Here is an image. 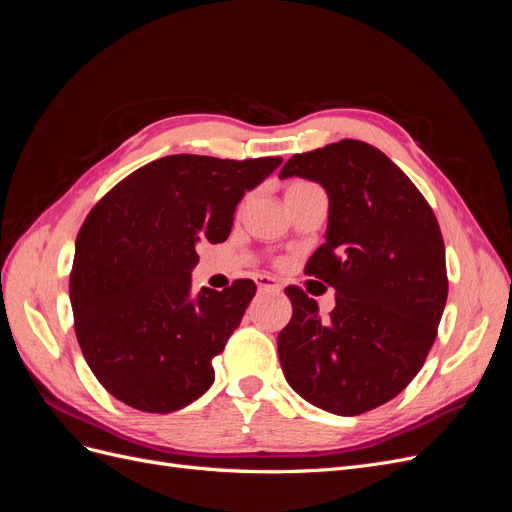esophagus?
<instances>
[{"mask_svg": "<svg viewBox=\"0 0 512 512\" xmlns=\"http://www.w3.org/2000/svg\"><path fill=\"white\" fill-rule=\"evenodd\" d=\"M256 284H258V290H271V292H280L282 290V284H277L271 275H258L256 277Z\"/></svg>", "mask_w": 512, "mask_h": 512, "instance_id": "1", "label": "esophagus"}]
</instances>
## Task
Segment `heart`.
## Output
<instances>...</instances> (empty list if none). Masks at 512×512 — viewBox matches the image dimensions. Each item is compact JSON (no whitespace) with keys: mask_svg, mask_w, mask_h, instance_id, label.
<instances>
[{"mask_svg":"<svg viewBox=\"0 0 512 512\" xmlns=\"http://www.w3.org/2000/svg\"><path fill=\"white\" fill-rule=\"evenodd\" d=\"M309 185H312V183H307V181H292V183L288 185L286 194H288V192H297V190H303V188H309Z\"/></svg>","mask_w":512,"mask_h":512,"instance_id":"1","label":"heart"}]
</instances>
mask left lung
<instances>
[{"label":"left lung","instance_id":"obj_1","mask_svg":"<svg viewBox=\"0 0 512 512\" xmlns=\"http://www.w3.org/2000/svg\"><path fill=\"white\" fill-rule=\"evenodd\" d=\"M280 177L327 190V241L305 273L335 288L329 318L301 288H286L284 376L316 408L369 412L406 389L436 342L448 294L438 220L404 170L352 138L297 153Z\"/></svg>","mask_w":512,"mask_h":512}]
</instances>
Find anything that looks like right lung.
I'll return each mask as SVG.
<instances>
[{
	"mask_svg": "<svg viewBox=\"0 0 512 512\" xmlns=\"http://www.w3.org/2000/svg\"><path fill=\"white\" fill-rule=\"evenodd\" d=\"M282 158L166 156L134 170L89 211L70 273L85 361L123 404L168 414L213 384V356L239 327L256 284L192 294L200 241L228 239L235 209Z\"/></svg>",
	"mask_w": 512,
	"mask_h": 512,
	"instance_id": "add662e5",
	"label": "right lung"
}]
</instances>
